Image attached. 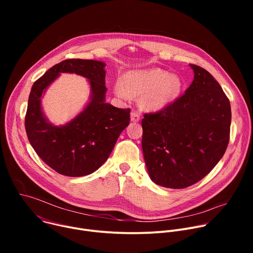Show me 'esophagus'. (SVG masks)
<instances>
[{"label":"esophagus","mask_w":253,"mask_h":253,"mask_svg":"<svg viewBox=\"0 0 253 253\" xmlns=\"http://www.w3.org/2000/svg\"><path fill=\"white\" fill-rule=\"evenodd\" d=\"M140 120V114L137 111H132L131 113V121L132 122H138Z\"/></svg>","instance_id":"esophagus-1"}]
</instances>
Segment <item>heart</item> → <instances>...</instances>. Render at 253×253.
<instances>
[{
    "mask_svg": "<svg viewBox=\"0 0 253 253\" xmlns=\"http://www.w3.org/2000/svg\"><path fill=\"white\" fill-rule=\"evenodd\" d=\"M181 80L161 69L130 71L115 87L122 99L140 96V105L147 110H160L170 105L181 90Z\"/></svg>",
    "mask_w": 253,
    "mask_h": 253,
    "instance_id": "heart-1",
    "label": "heart"
}]
</instances>
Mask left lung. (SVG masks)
<instances>
[{"instance_id": "left-lung-1", "label": "left lung", "mask_w": 253, "mask_h": 253, "mask_svg": "<svg viewBox=\"0 0 253 253\" xmlns=\"http://www.w3.org/2000/svg\"><path fill=\"white\" fill-rule=\"evenodd\" d=\"M194 79L184 94L142 119V149L152 181L182 189L204 178L229 143L231 108L219 83L191 64Z\"/></svg>"}]
</instances>
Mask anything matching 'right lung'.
<instances>
[{"label":"right lung","instance_id":"right-lung-1","mask_svg":"<svg viewBox=\"0 0 253 253\" xmlns=\"http://www.w3.org/2000/svg\"><path fill=\"white\" fill-rule=\"evenodd\" d=\"M105 64L94 60L67 59L50 68L31 89L25 128L38 156L59 174L79 177L96 171L111 154L121 132L130 123V112L105 102ZM60 73H75L90 82L92 99L65 126L46 122L41 109L42 91Z\"/></svg>","mask_w":253,"mask_h":253}]
</instances>
